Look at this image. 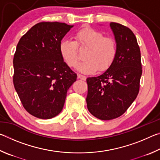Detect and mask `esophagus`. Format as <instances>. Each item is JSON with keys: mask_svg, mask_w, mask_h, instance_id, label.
Listing matches in <instances>:
<instances>
[{"mask_svg": "<svg viewBox=\"0 0 160 160\" xmlns=\"http://www.w3.org/2000/svg\"><path fill=\"white\" fill-rule=\"evenodd\" d=\"M78 79H80V80H86V76H85V75H80V74H78Z\"/></svg>", "mask_w": 160, "mask_h": 160, "instance_id": "esophagus-1", "label": "esophagus"}]
</instances>
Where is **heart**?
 <instances>
[{
  "instance_id": "1",
  "label": "heart",
  "mask_w": 160,
  "mask_h": 160,
  "mask_svg": "<svg viewBox=\"0 0 160 160\" xmlns=\"http://www.w3.org/2000/svg\"><path fill=\"white\" fill-rule=\"evenodd\" d=\"M88 48L84 57L85 60L78 66L82 73H92L99 68L107 70L114 61L117 53V44L112 37H104L101 32L91 28L80 29L75 35V41L63 39L59 44L62 58L70 67L75 68L79 61L78 48Z\"/></svg>"
}]
</instances>
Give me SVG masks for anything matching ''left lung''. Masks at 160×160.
Returning a JSON list of instances; mask_svg holds the SVG:
<instances>
[{
  "instance_id": "left-lung-1",
  "label": "left lung",
  "mask_w": 160,
  "mask_h": 160,
  "mask_svg": "<svg viewBox=\"0 0 160 160\" xmlns=\"http://www.w3.org/2000/svg\"><path fill=\"white\" fill-rule=\"evenodd\" d=\"M110 28L117 44L114 61L106 71L87 78L88 109L101 120L118 118L126 112L138 96L142 75L140 51L131 29L116 22Z\"/></svg>"
}]
</instances>
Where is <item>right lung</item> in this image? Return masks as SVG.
<instances>
[{
    "mask_svg": "<svg viewBox=\"0 0 160 160\" xmlns=\"http://www.w3.org/2000/svg\"><path fill=\"white\" fill-rule=\"evenodd\" d=\"M73 25L43 22L21 37L13 58V84L27 112L35 117H55L64 106L77 74L63 61L59 44Z\"/></svg>",
    "mask_w": 160,
    "mask_h": 160,
    "instance_id": "obj_1",
    "label": "right lung"
}]
</instances>
